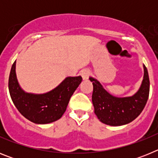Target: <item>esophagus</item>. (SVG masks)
<instances>
[{
  "mask_svg": "<svg viewBox=\"0 0 158 158\" xmlns=\"http://www.w3.org/2000/svg\"><path fill=\"white\" fill-rule=\"evenodd\" d=\"M89 73H89V70L87 69H82V70L80 72V75L82 77L83 80H87L88 78H89Z\"/></svg>",
  "mask_w": 158,
  "mask_h": 158,
  "instance_id": "esophagus-1",
  "label": "esophagus"
}]
</instances>
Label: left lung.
<instances>
[{
    "label": "left lung",
    "instance_id": "obj_1",
    "mask_svg": "<svg viewBox=\"0 0 158 158\" xmlns=\"http://www.w3.org/2000/svg\"><path fill=\"white\" fill-rule=\"evenodd\" d=\"M144 77L140 89L134 96L118 98L107 93L100 82L93 77L92 101L94 112L100 122L110 126H122L132 122L144 109L150 93V79L145 65Z\"/></svg>",
    "mask_w": 158,
    "mask_h": 158
}]
</instances>
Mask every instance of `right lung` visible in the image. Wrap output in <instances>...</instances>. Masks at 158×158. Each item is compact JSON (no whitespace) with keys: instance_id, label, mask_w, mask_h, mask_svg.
Masks as SVG:
<instances>
[{"instance_id":"right-lung-1","label":"right lung","mask_w":158,"mask_h":158,"mask_svg":"<svg viewBox=\"0 0 158 158\" xmlns=\"http://www.w3.org/2000/svg\"><path fill=\"white\" fill-rule=\"evenodd\" d=\"M82 81L81 76L66 77L58 87L45 94H31L19 87L16 76V61L8 78V89L19 113L31 122L46 124L59 119L66 110L70 97Z\"/></svg>"}]
</instances>
